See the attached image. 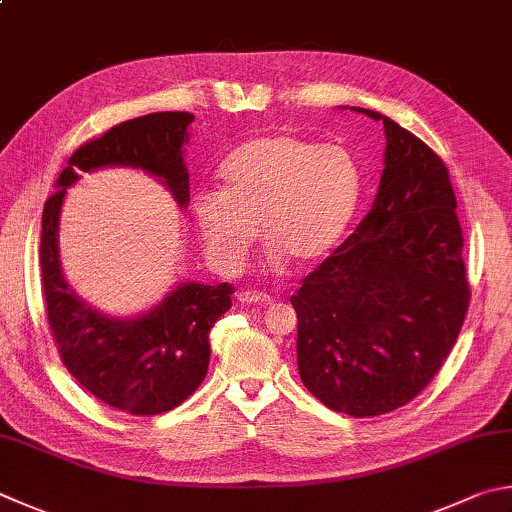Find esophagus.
<instances>
[{
  "label": "esophagus",
  "instance_id": "1",
  "mask_svg": "<svg viewBox=\"0 0 512 512\" xmlns=\"http://www.w3.org/2000/svg\"><path fill=\"white\" fill-rule=\"evenodd\" d=\"M238 301H240V305L267 307L269 303H272V298H269L265 292H240L238 294Z\"/></svg>",
  "mask_w": 512,
  "mask_h": 512
}]
</instances>
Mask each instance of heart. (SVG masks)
I'll list each match as a JSON object with an SVG mask.
<instances>
[{"label":"heart","mask_w":512,"mask_h":512,"mask_svg":"<svg viewBox=\"0 0 512 512\" xmlns=\"http://www.w3.org/2000/svg\"><path fill=\"white\" fill-rule=\"evenodd\" d=\"M218 180V194L196 196L191 216L209 258L229 274L243 267L256 225L272 269L323 260L350 229L363 185L350 151L287 133L240 144Z\"/></svg>","instance_id":"obj_1"}]
</instances>
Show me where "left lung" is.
<instances>
[{
    "label": "left lung",
    "instance_id": "1",
    "mask_svg": "<svg viewBox=\"0 0 512 512\" xmlns=\"http://www.w3.org/2000/svg\"><path fill=\"white\" fill-rule=\"evenodd\" d=\"M383 122V171L372 209L289 298L298 374L314 397L350 417L406 406L455 345L470 289L448 169L426 142Z\"/></svg>",
    "mask_w": 512,
    "mask_h": 512
}]
</instances>
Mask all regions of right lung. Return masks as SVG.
<instances>
[{"label": "right lung", "mask_w": 512, "mask_h": 512, "mask_svg": "<svg viewBox=\"0 0 512 512\" xmlns=\"http://www.w3.org/2000/svg\"><path fill=\"white\" fill-rule=\"evenodd\" d=\"M194 115L149 113L82 144L69 158L42 214V287L48 325L62 361L106 406L129 414L169 412L196 392L209 368L211 327L231 307L229 283L182 281L136 316H111L86 303L66 281L60 260V214L66 189L82 173L140 169L165 185L180 209L189 205L185 144Z\"/></svg>", "instance_id": "obj_1"}]
</instances>
